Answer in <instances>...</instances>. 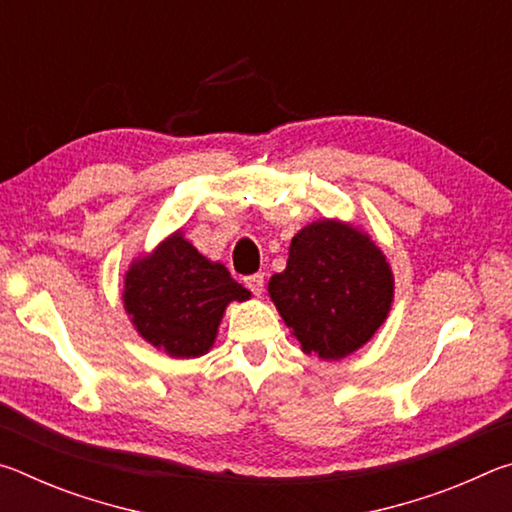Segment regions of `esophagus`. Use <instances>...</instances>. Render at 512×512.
Listing matches in <instances>:
<instances>
[{
  "instance_id": "obj_1",
  "label": "esophagus",
  "mask_w": 512,
  "mask_h": 512,
  "mask_svg": "<svg viewBox=\"0 0 512 512\" xmlns=\"http://www.w3.org/2000/svg\"><path fill=\"white\" fill-rule=\"evenodd\" d=\"M244 284H246L250 291L255 293V296H262V291H264V273H255V275L244 277Z\"/></svg>"
}]
</instances>
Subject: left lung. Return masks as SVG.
Segmentation results:
<instances>
[{"instance_id": "left-lung-1", "label": "left lung", "mask_w": 512, "mask_h": 512, "mask_svg": "<svg viewBox=\"0 0 512 512\" xmlns=\"http://www.w3.org/2000/svg\"><path fill=\"white\" fill-rule=\"evenodd\" d=\"M268 293L302 350L343 359L386 320L393 275L366 235L325 219L291 239L287 268L271 277Z\"/></svg>"}]
</instances>
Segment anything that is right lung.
Instances as JSON below:
<instances>
[{
    "instance_id": "right-lung-1",
    "label": "right lung",
    "mask_w": 512,
    "mask_h": 512,
    "mask_svg": "<svg viewBox=\"0 0 512 512\" xmlns=\"http://www.w3.org/2000/svg\"><path fill=\"white\" fill-rule=\"evenodd\" d=\"M248 298L228 268L205 259L180 232L126 273L124 307L137 332L178 359L210 350L225 305Z\"/></svg>"
}]
</instances>
